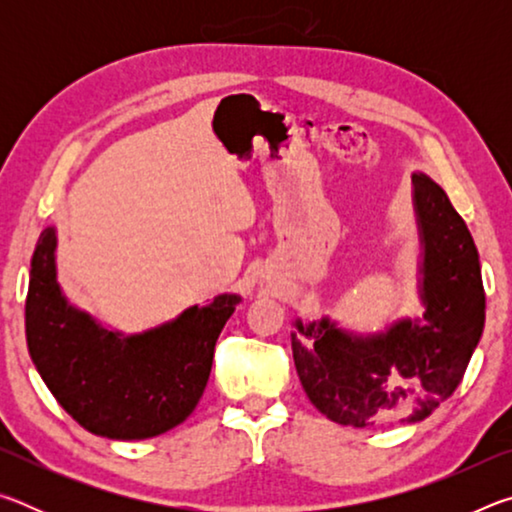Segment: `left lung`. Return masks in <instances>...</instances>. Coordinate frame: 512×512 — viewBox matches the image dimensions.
<instances>
[{
  "label": "left lung",
  "instance_id": "obj_1",
  "mask_svg": "<svg viewBox=\"0 0 512 512\" xmlns=\"http://www.w3.org/2000/svg\"><path fill=\"white\" fill-rule=\"evenodd\" d=\"M422 244V318L357 336L329 318L296 320L293 361L316 409L343 427L420 422L456 391L485 323L474 239L443 187L413 173Z\"/></svg>",
  "mask_w": 512,
  "mask_h": 512
}]
</instances>
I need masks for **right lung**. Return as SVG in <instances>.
Here are the masks:
<instances>
[{
	"mask_svg": "<svg viewBox=\"0 0 512 512\" xmlns=\"http://www.w3.org/2000/svg\"><path fill=\"white\" fill-rule=\"evenodd\" d=\"M239 300L223 293L149 332H110L63 296L56 230L47 228L31 259L24 309L29 354L51 395L83 429L112 440L153 438L196 409L216 339Z\"/></svg>",
	"mask_w": 512,
	"mask_h": 512,
	"instance_id": "add662e5",
	"label": "right lung"
}]
</instances>
